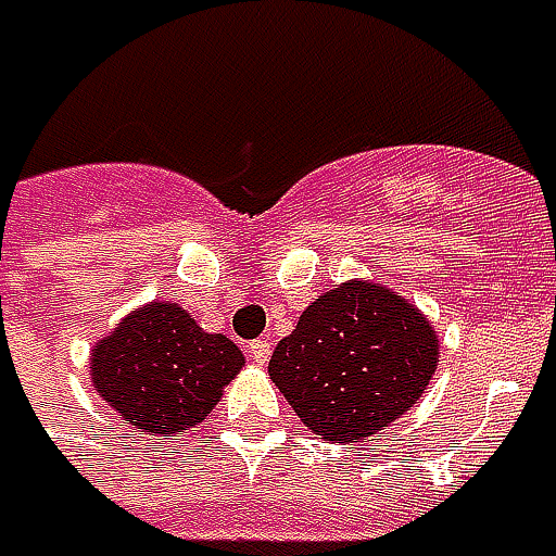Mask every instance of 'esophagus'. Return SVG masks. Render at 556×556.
<instances>
[{
    "mask_svg": "<svg viewBox=\"0 0 556 556\" xmlns=\"http://www.w3.org/2000/svg\"><path fill=\"white\" fill-rule=\"evenodd\" d=\"M247 353H250V358H253L256 365H266L268 358H271V343H268V340H253V343L247 346Z\"/></svg>",
    "mask_w": 556,
    "mask_h": 556,
    "instance_id": "esophagus-1",
    "label": "esophagus"
}]
</instances>
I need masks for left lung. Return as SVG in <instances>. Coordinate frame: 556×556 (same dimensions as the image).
Segmentation results:
<instances>
[{"mask_svg":"<svg viewBox=\"0 0 556 556\" xmlns=\"http://www.w3.org/2000/svg\"><path fill=\"white\" fill-rule=\"evenodd\" d=\"M439 340L393 290L340 285L300 315L268 377L315 437L358 442L387 430L427 390Z\"/></svg>","mask_w":556,"mask_h":556,"instance_id":"obj_1","label":"left lung"}]
</instances>
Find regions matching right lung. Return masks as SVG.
Masks as SVG:
<instances>
[{
	"instance_id": "obj_1",
	"label": "right lung",
	"mask_w": 556,
	"mask_h": 556,
	"mask_svg": "<svg viewBox=\"0 0 556 556\" xmlns=\"http://www.w3.org/2000/svg\"><path fill=\"white\" fill-rule=\"evenodd\" d=\"M244 355L176 303L129 315L92 353V383L141 433H185L219 402Z\"/></svg>"
}]
</instances>
